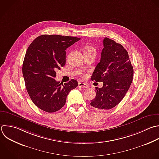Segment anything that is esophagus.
<instances>
[{"label": "esophagus", "instance_id": "1", "mask_svg": "<svg viewBox=\"0 0 159 159\" xmlns=\"http://www.w3.org/2000/svg\"><path fill=\"white\" fill-rule=\"evenodd\" d=\"M78 87L79 88H88V85L86 83H78Z\"/></svg>", "mask_w": 159, "mask_h": 159}]
</instances>
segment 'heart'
Wrapping results in <instances>:
<instances>
[{"instance_id": "1", "label": "heart", "mask_w": 159, "mask_h": 159, "mask_svg": "<svg viewBox=\"0 0 159 159\" xmlns=\"http://www.w3.org/2000/svg\"><path fill=\"white\" fill-rule=\"evenodd\" d=\"M88 51H93L96 52V50L94 47L91 46H86L84 48V52H88Z\"/></svg>"}]
</instances>
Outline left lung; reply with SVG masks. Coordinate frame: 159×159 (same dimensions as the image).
<instances>
[{
  "instance_id": "1",
  "label": "left lung",
  "mask_w": 159,
  "mask_h": 159,
  "mask_svg": "<svg viewBox=\"0 0 159 159\" xmlns=\"http://www.w3.org/2000/svg\"><path fill=\"white\" fill-rule=\"evenodd\" d=\"M104 48L99 63L91 80L102 82L96 88V97L91 105L99 110H108L117 106L126 94L133 78L134 70L127 50L108 38L103 40Z\"/></svg>"
}]
</instances>
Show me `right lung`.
<instances>
[{
	"label": "right lung",
	"instance_id": "right-lung-1",
	"mask_svg": "<svg viewBox=\"0 0 159 159\" xmlns=\"http://www.w3.org/2000/svg\"><path fill=\"white\" fill-rule=\"evenodd\" d=\"M81 39L59 35H42L29 47L23 63L22 73L28 94L40 109L54 112L65 104L70 91L78 86L75 80L57 81L56 71L65 66L66 50Z\"/></svg>",
	"mask_w": 159,
	"mask_h": 159
}]
</instances>
